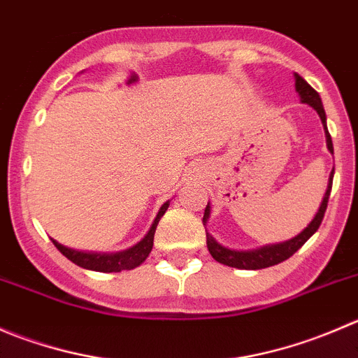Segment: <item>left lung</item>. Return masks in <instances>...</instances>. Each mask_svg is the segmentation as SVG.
<instances>
[{
    "mask_svg": "<svg viewBox=\"0 0 358 358\" xmlns=\"http://www.w3.org/2000/svg\"><path fill=\"white\" fill-rule=\"evenodd\" d=\"M296 91L299 94L301 101L310 105L311 108L317 110V113L320 115L322 124H324V129H325V140H327V148L331 154H334V147H332V138L329 134L327 129V117H325V110L324 105H322V99L318 96V92L315 91L313 87L296 73ZM332 178H334V169L331 171V176H329V183H327V190L324 194V199H322L320 208H318L317 215H315L313 220L308 224V227L304 229L303 232L296 236V238L289 239V241H283V243H276V245H266V246H260L257 250H231V248H225L224 245L217 241L210 232H206V245L208 250H210L211 257H213L217 262L224 264V266H231V267H238V269H250V271H255V269H264V267H269V266H276V264L283 262L287 260L289 257H292L315 232L318 231L320 227L322 220H324V215L325 210H327V203H329V196H331V189H332ZM210 203H208L206 210H204V217H203V224L206 225L208 218H210Z\"/></svg>",
    "mask_w": 358,
    "mask_h": 358,
    "instance_id": "left-lung-1",
    "label": "left lung"
}]
</instances>
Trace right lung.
<instances>
[{
  "mask_svg": "<svg viewBox=\"0 0 358 358\" xmlns=\"http://www.w3.org/2000/svg\"><path fill=\"white\" fill-rule=\"evenodd\" d=\"M168 206H169V201H166V203L161 206V210H159L157 217H155L154 224H152L150 231L147 232V236H145L140 243H136L133 248L124 250V252H117V253L78 252V250H73V248H68V246L61 245V243H57L55 239H52V243H54L55 248H57L66 259H69L73 264L83 267V269H91V271H99V273H119V271H126V269H134V267L140 266V264L147 259L148 253L152 252L155 229H157L159 220H161L162 215L166 213Z\"/></svg>",
  "mask_w": 358,
  "mask_h": 358,
  "instance_id": "1",
  "label": "right lung"
}]
</instances>
